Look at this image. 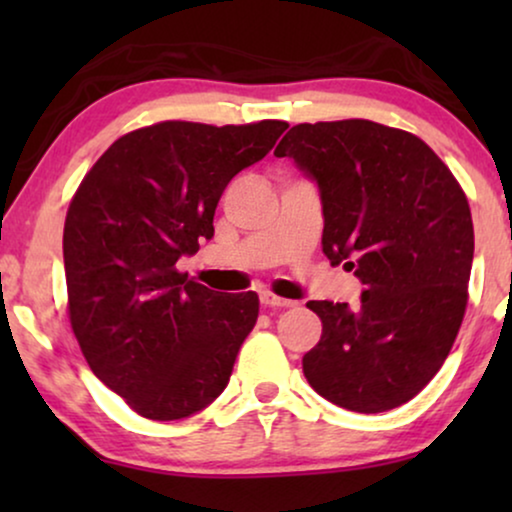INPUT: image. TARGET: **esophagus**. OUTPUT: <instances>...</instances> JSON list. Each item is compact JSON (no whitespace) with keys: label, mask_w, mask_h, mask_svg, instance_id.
<instances>
[{"label":"esophagus","mask_w":512,"mask_h":512,"mask_svg":"<svg viewBox=\"0 0 512 512\" xmlns=\"http://www.w3.org/2000/svg\"><path fill=\"white\" fill-rule=\"evenodd\" d=\"M261 303L265 307H291L293 300H286V298H279L275 296L272 291H261Z\"/></svg>","instance_id":"obj_1"}]
</instances>
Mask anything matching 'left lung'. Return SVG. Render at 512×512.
<instances>
[{
  "instance_id": "8db88e82",
  "label": "left lung",
  "mask_w": 512,
  "mask_h": 512,
  "mask_svg": "<svg viewBox=\"0 0 512 512\" xmlns=\"http://www.w3.org/2000/svg\"><path fill=\"white\" fill-rule=\"evenodd\" d=\"M317 181L324 254L361 279V303L310 300L321 340L303 356L310 387L340 408L384 412L415 398L443 366L468 303L473 219L443 160L405 130L349 118L282 137Z\"/></svg>"
}]
</instances>
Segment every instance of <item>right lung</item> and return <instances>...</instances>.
<instances>
[{"label": "right lung", "mask_w": 512, "mask_h": 512, "mask_svg": "<svg viewBox=\"0 0 512 512\" xmlns=\"http://www.w3.org/2000/svg\"><path fill=\"white\" fill-rule=\"evenodd\" d=\"M284 121H165L128 132L97 160L67 209L69 321L88 366L137 415L191 417L226 389L258 319V296L219 293L177 270L228 181L265 158Z\"/></svg>", "instance_id": "right-lung-1"}]
</instances>
